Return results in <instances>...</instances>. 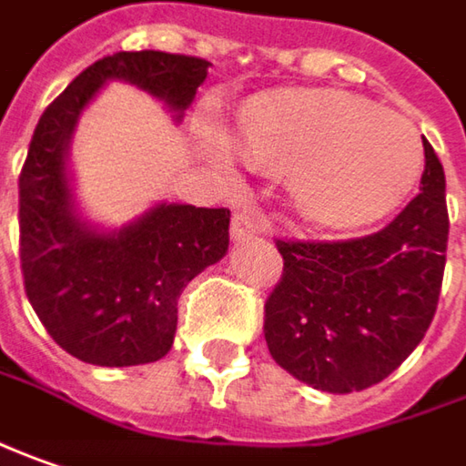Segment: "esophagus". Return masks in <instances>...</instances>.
I'll return each instance as SVG.
<instances>
[{"label":"esophagus","mask_w":466,"mask_h":466,"mask_svg":"<svg viewBox=\"0 0 466 466\" xmlns=\"http://www.w3.org/2000/svg\"><path fill=\"white\" fill-rule=\"evenodd\" d=\"M263 232V218L260 213L245 206V208H237L232 216V239L242 242V239H250L255 234Z\"/></svg>","instance_id":"34e87169"}]
</instances>
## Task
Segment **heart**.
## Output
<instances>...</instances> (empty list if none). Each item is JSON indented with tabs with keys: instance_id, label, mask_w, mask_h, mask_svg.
<instances>
[{
	"instance_id": "b5f03b06",
	"label": "heart",
	"mask_w": 466,
	"mask_h": 466,
	"mask_svg": "<svg viewBox=\"0 0 466 466\" xmlns=\"http://www.w3.org/2000/svg\"><path fill=\"white\" fill-rule=\"evenodd\" d=\"M239 146L260 169L292 174L305 216L334 229L391 211L422 169V140L407 116L339 91L258 101L239 119Z\"/></svg>"
}]
</instances>
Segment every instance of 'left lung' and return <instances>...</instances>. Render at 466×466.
<instances>
[{
    "label": "left lung",
    "mask_w": 466,
    "mask_h": 466,
    "mask_svg": "<svg viewBox=\"0 0 466 466\" xmlns=\"http://www.w3.org/2000/svg\"><path fill=\"white\" fill-rule=\"evenodd\" d=\"M420 193L373 234L276 239L284 273L263 308L271 357L329 394L370 389L412 354L446 268V174L431 143Z\"/></svg>",
    "instance_id": "left-lung-1"
}]
</instances>
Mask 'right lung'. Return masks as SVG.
Returning <instances> with one entry per match:
<instances>
[{
	"mask_svg": "<svg viewBox=\"0 0 466 466\" xmlns=\"http://www.w3.org/2000/svg\"><path fill=\"white\" fill-rule=\"evenodd\" d=\"M200 56L116 51L93 62L44 109L20 172V268L49 336L72 357L127 368L172 350L177 299L229 248V208L167 206L112 234L75 213L65 153L75 122L106 80L132 86L182 114L203 86Z\"/></svg>",
	"mask_w": 466,
	"mask_h": 466,
	"instance_id": "1",
	"label": "right lung"
}]
</instances>
